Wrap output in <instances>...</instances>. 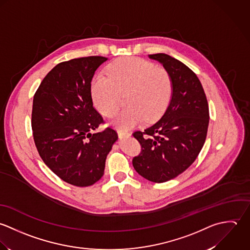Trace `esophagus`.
Here are the masks:
<instances>
[{
  "instance_id": "34e87169",
  "label": "esophagus",
  "mask_w": 250,
  "mask_h": 250,
  "mask_svg": "<svg viewBox=\"0 0 250 250\" xmlns=\"http://www.w3.org/2000/svg\"><path fill=\"white\" fill-rule=\"evenodd\" d=\"M117 132H118V135L120 138H123V137H125V136H129L130 134L125 130H122V129H117Z\"/></svg>"
}]
</instances>
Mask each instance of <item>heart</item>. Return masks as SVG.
<instances>
[{"instance_id":"1","label":"heart","mask_w":250,"mask_h":250,"mask_svg":"<svg viewBox=\"0 0 250 250\" xmlns=\"http://www.w3.org/2000/svg\"><path fill=\"white\" fill-rule=\"evenodd\" d=\"M107 76L98 75L93 82L96 107L106 117L113 116L125 96L127 107L118 113L113 125L124 129L133 127L144 119L157 120L166 110L173 91L168 72L147 60L125 57L110 63Z\"/></svg>"}]
</instances>
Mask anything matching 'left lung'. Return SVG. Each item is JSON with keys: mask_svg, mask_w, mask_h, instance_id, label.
I'll use <instances>...</instances> for the list:
<instances>
[{"mask_svg": "<svg viewBox=\"0 0 250 250\" xmlns=\"http://www.w3.org/2000/svg\"><path fill=\"white\" fill-rule=\"evenodd\" d=\"M149 58L163 65L173 91L160 120L133 133L141 152L132 164L143 178L159 184L176 178L195 161L207 137L209 114L202 84L188 66L163 53Z\"/></svg>", "mask_w": 250, "mask_h": 250, "instance_id": "obj_1", "label": "left lung"}]
</instances>
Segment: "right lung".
<instances>
[{
    "label": "right lung",
    "mask_w": 250,
    "mask_h": 250,
    "mask_svg": "<svg viewBox=\"0 0 250 250\" xmlns=\"http://www.w3.org/2000/svg\"><path fill=\"white\" fill-rule=\"evenodd\" d=\"M101 56L58 63L41 83L33 100L32 129L43 162L62 181L89 187L104 174L105 160L118 140L107 127L93 133L103 118L94 108L91 82Z\"/></svg>",
    "instance_id": "add662e5"
}]
</instances>
